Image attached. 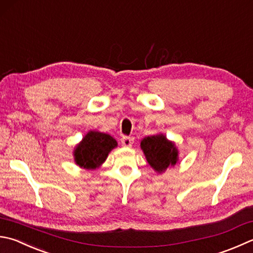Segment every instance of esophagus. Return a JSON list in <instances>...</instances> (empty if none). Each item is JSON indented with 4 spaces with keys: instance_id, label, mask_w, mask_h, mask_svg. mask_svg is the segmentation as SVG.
<instances>
[{
    "instance_id": "esophagus-1",
    "label": "esophagus",
    "mask_w": 253,
    "mask_h": 253,
    "mask_svg": "<svg viewBox=\"0 0 253 253\" xmlns=\"http://www.w3.org/2000/svg\"><path fill=\"white\" fill-rule=\"evenodd\" d=\"M121 144L123 146H126V147H130L133 144V139L130 136H127V135L122 136L121 137Z\"/></svg>"
}]
</instances>
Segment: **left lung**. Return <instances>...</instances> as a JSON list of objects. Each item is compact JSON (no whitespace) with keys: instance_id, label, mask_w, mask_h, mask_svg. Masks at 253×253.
<instances>
[{"instance_id":"1","label":"left lung","mask_w":253,"mask_h":253,"mask_svg":"<svg viewBox=\"0 0 253 253\" xmlns=\"http://www.w3.org/2000/svg\"><path fill=\"white\" fill-rule=\"evenodd\" d=\"M141 147L149 164L160 173L177 162V150L163 134L144 137Z\"/></svg>"}]
</instances>
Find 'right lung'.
I'll return each mask as SVG.
<instances>
[{
  "instance_id": "1",
  "label": "right lung",
  "mask_w": 253,
  "mask_h": 253,
  "mask_svg": "<svg viewBox=\"0 0 253 253\" xmlns=\"http://www.w3.org/2000/svg\"><path fill=\"white\" fill-rule=\"evenodd\" d=\"M117 141L106 133L90 131L75 150V161L84 169H96L106 161Z\"/></svg>"
}]
</instances>
